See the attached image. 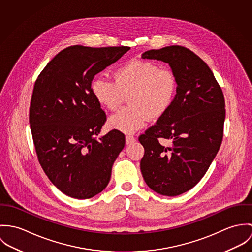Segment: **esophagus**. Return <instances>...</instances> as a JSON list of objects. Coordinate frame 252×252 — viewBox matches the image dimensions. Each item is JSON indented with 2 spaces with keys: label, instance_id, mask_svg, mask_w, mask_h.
I'll return each mask as SVG.
<instances>
[{
  "label": "esophagus",
  "instance_id": "34e87169",
  "mask_svg": "<svg viewBox=\"0 0 252 252\" xmlns=\"http://www.w3.org/2000/svg\"><path fill=\"white\" fill-rule=\"evenodd\" d=\"M126 144H131V143H133V142L135 141V138H134L133 135L127 134V135L126 136Z\"/></svg>",
  "mask_w": 252,
  "mask_h": 252
}]
</instances>
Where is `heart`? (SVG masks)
I'll use <instances>...</instances> for the list:
<instances>
[{
    "instance_id": "obj_1",
    "label": "heart",
    "mask_w": 252,
    "mask_h": 252,
    "mask_svg": "<svg viewBox=\"0 0 252 252\" xmlns=\"http://www.w3.org/2000/svg\"><path fill=\"white\" fill-rule=\"evenodd\" d=\"M114 80L96 76L91 83L94 99L108 110H116L128 94L125 109L114 114L109 126L124 133L144 127L151 118H159L171 107L177 93V78L169 68L150 61L131 60L117 67Z\"/></svg>"
}]
</instances>
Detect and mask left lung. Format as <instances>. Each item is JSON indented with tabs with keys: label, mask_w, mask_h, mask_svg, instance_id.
<instances>
[{
	"label": "left lung",
	"mask_w": 252,
	"mask_h": 252,
	"mask_svg": "<svg viewBox=\"0 0 252 252\" xmlns=\"http://www.w3.org/2000/svg\"><path fill=\"white\" fill-rule=\"evenodd\" d=\"M142 58L167 63L178 86L167 112L140 135L145 150L140 169L154 191L180 195L199 183L220 148L223 93L207 63L186 47L152 49ZM159 138L169 139L170 145H161Z\"/></svg>",
	"instance_id": "8db88e82"
}]
</instances>
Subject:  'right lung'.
<instances>
[{
    "mask_svg": "<svg viewBox=\"0 0 252 252\" xmlns=\"http://www.w3.org/2000/svg\"><path fill=\"white\" fill-rule=\"evenodd\" d=\"M129 49L69 46L47 63L35 81L30 106L35 152L49 180L65 195L92 198L110 181L126 138L117 129L96 138L106 115L91 83Z\"/></svg>",
    "mask_w": 252,
    "mask_h": 252,
    "instance_id": "right-lung-1",
    "label": "right lung"
}]
</instances>
